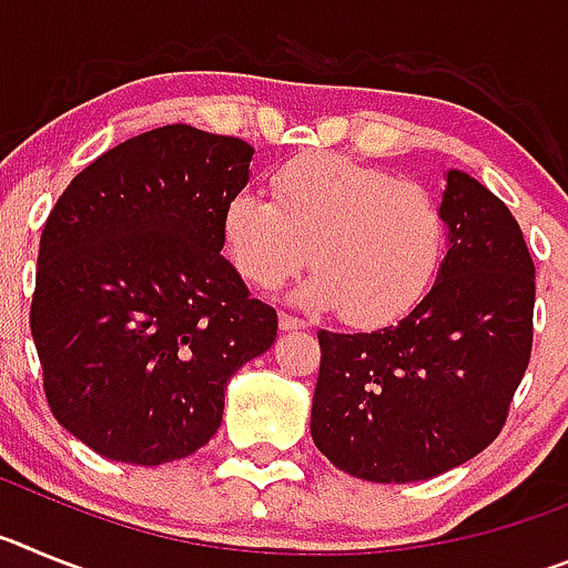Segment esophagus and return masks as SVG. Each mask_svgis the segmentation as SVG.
Wrapping results in <instances>:
<instances>
[{
  "label": "esophagus",
  "instance_id": "obj_1",
  "mask_svg": "<svg viewBox=\"0 0 568 568\" xmlns=\"http://www.w3.org/2000/svg\"><path fill=\"white\" fill-rule=\"evenodd\" d=\"M278 327H281V333H298V329H304L307 324H304V321H298V318H293V315H281Z\"/></svg>",
  "mask_w": 568,
  "mask_h": 568
}]
</instances>
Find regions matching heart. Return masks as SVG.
<instances>
[{"instance_id": "1", "label": "heart", "mask_w": 568, "mask_h": 568, "mask_svg": "<svg viewBox=\"0 0 568 568\" xmlns=\"http://www.w3.org/2000/svg\"><path fill=\"white\" fill-rule=\"evenodd\" d=\"M222 239L253 287L293 293L304 310H341L353 327H386L420 304L444 261L440 202L415 182L346 155L304 153L273 173V202L241 190L224 204Z\"/></svg>"}]
</instances>
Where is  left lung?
I'll use <instances>...</instances> for the list:
<instances>
[{"mask_svg":"<svg viewBox=\"0 0 568 568\" xmlns=\"http://www.w3.org/2000/svg\"><path fill=\"white\" fill-rule=\"evenodd\" d=\"M446 255L433 290L393 327L321 329L310 433L346 475L413 484L484 453L529 366L535 264L515 215L446 170Z\"/></svg>","mask_w":568,"mask_h":568,"instance_id":"1","label":"left lung"}]
</instances>
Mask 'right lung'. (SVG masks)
<instances>
[{"instance_id":"add662e5","label":"right lung","mask_w":568,"mask_h":568,"mask_svg":"<svg viewBox=\"0 0 568 568\" xmlns=\"http://www.w3.org/2000/svg\"><path fill=\"white\" fill-rule=\"evenodd\" d=\"M255 150L168 124L99 155L39 241L30 333L59 424L102 458L159 466L215 435L227 381L278 315L222 255Z\"/></svg>"}]
</instances>
